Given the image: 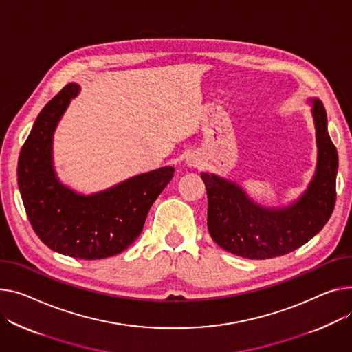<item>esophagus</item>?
<instances>
[{"label": "esophagus", "mask_w": 352, "mask_h": 352, "mask_svg": "<svg viewBox=\"0 0 352 352\" xmlns=\"http://www.w3.org/2000/svg\"><path fill=\"white\" fill-rule=\"evenodd\" d=\"M188 166H191V167H198V166H199V162H198V160H197V158H192V160H190Z\"/></svg>", "instance_id": "esophagus-1"}]
</instances>
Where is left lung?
Returning a JSON list of instances; mask_svg holds the SVG:
<instances>
[{
    "label": "left lung",
    "mask_w": 352,
    "mask_h": 352,
    "mask_svg": "<svg viewBox=\"0 0 352 352\" xmlns=\"http://www.w3.org/2000/svg\"><path fill=\"white\" fill-rule=\"evenodd\" d=\"M316 127L317 167L296 201L280 208L254 202L230 179L202 173L208 195V230L222 249L246 259H270L290 253L329 222L336 205L338 154L327 130V113L317 98L307 100Z\"/></svg>",
    "instance_id": "obj_1"
}]
</instances>
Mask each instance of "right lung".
Segmentation results:
<instances>
[{
	"label": "right lung",
	"mask_w": 352,
	"mask_h": 352,
	"mask_svg": "<svg viewBox=\"0 0 352 352\" xmlns=\"http://www.w3.org/2000/svg\"><path fill=\"white\" fill-rule=\"evenodd\" d=\"M79 91V85L69 83L42 109L22 146L16 175L39 239L65 256L95 261L123 252L138 238L151 205L175 170L162 167L138 174L90 195L62 184L54 167V133Z\"/></svg>",
	"instance_id": "add662e5"
}]
</instances>
